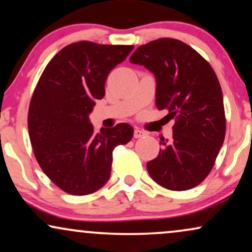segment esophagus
Segmentation results:
<instances>
[{
	"label": "esophagus",
	"mask_w": 252,
	"mask_h": 252,
	"mask_svg": "<svg viewBox=\"0 0 252 252\" xmlns=\"http://www.w3.org/2000/svg\"><path fill=\"white\" fill-rule=\"evenodd\" d=\"M144 136H145V132L142 131V130L135 129V131H133V137H135V138H142V137Z\"/></svg>",
	"instance_id": "1"
}]
</instances>
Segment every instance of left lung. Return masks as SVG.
Listing matches in <instances>:
<instances>
[{"label":"left lung","mask_w":252,"mask_h":252,"mask_svg":"<svg viewBox=\"0 0 252 252\" xmlns=\"http://www.w3.org/2000/svg\"><path fill=\"white\" fill-rule=\"evenodd\" d=\"M130 63L144 66L157 81L156 106L174 119L173 138H160L150 177L171 190H186L206 179L225 136L223 95L209 63L184 41L159 38L137 47Z\"/></svg>","instance_id":"8db88e82"}]
</instances>
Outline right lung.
<instances>
[{"mask_svg":"<svg viewBox=\"0 0 252 252\" xmlns=\"http://www.w3.org/2000/svg\"><path fill=\"white\" fill-rule=\"evenodd\" d=\"M132 49L76 41L41 73L29 106V136L41 170L63 192L88 195L100 189L109 180L113 150L131 141L130 124L96 133L88 115L104 96L108 74Z\"/></svg>","mask_w":252,"mask_h":252,"instance_id":"add662e5","label":"right lung"}]
</instances>
